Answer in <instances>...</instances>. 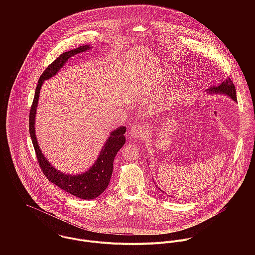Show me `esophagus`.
Masks as SVG:
<instances>
[{
	"label": "esophagus",
	"instance_id": "1",
	"mask_svg": "<svg viewBox=\"0 0 255 255\" xmlns=\"http://www.w3.org/2000/svg\"><path fill=\"white\" fill-rule=\"evenodd\" d=\"M129 131H130V135L133 138H142L147 133L146 128L143 125H134Z\"/></svg>",
	"mask_w": 255,
	"mask_h": 255
}]
</instances>
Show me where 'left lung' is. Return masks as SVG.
<instances>
[{
  "mask_svg": "<svg viewBox=\"0 0 255 255\" xmlns=\"http://www.w3.org/2000/svg\"><path fill=\"white\" fill-rule=\"evenodd\" d=\"M210 92H215V93H223V94H227L229 95L234 101L237 102V95H236V87L232 81V79L230 77L226 78L219 86L216 87H211L210 89H208ZM158 189H160L158 187ZM161 190V189H160ZM162 192H164L163 190H161ZM166 194V193H165Z\"/></svg>",
  "mask_w": 255,
  "mask_h": 255,
  "instance_id": "left-lung-1",
  "label": "left lung"
}]
</instances>
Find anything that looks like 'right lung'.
Wrapping results in <instances>:
<instances>
[{"label": "right lung", "mask_w": 255, "mask_h": 255, "mask_svg": "<svg viewBox=\"0 0 255 255\" xmlns=\"http://www.w3.org/2000/svg\"><path fill=\"white\" fill-rule=\"evenodd\" d=\"M88 49H90V47L86 45V46H80L69 52H65L61 54L52 64H50L46 68V70L39 77L38 84L35 89L34 99L30 107V113H29V132H30L31 140L35 150L37 161L43 174L46 176V178L50 182L55 183L56 185L66 190L67 192L82 199L96 198L107 188L111 180L112 173H113V162H114L115 156L126 142V138L124 134L127 128L125 127H121L110 134L109 139L107 140L105 145L103 146V149L101 150L97 161L89 169V171L81 175L73 176V175H66V174H63L62 172H59L58 170L53 168L50 165V163L46 160V158L43 156L41 150L39 149V145L37 143L34 124H35V114H36L38 98H39L40 88L43 84V81L54 76L71 57H73L78 53L84 52Z\"/></svg>", "instance_id": "add662e5"}]
</instances>
